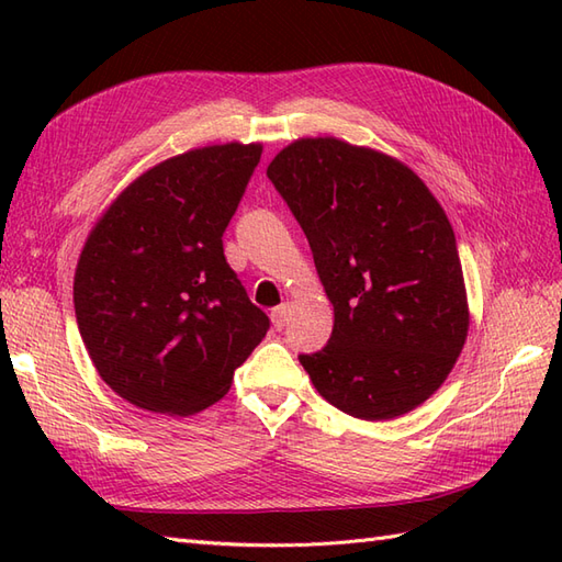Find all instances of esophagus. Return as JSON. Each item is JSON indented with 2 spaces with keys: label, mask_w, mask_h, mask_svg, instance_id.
Instances as JSON below:
<instances>
[{
  "label": "esophagus",
  "mask_w": 562,
  "mask_h": 562,
  "mask_svg": "<svg viewBox=\"0 0 562 562\" xmlns=\"http://www.w3.org/2000/svg\"><path fill=\"white\" fill-rule=\"evenodd\" d=\"M288 316H290V304H280L278 308H272V314H270L272 326L282 330L284 326H288Z\"/></svg>",
  "instance_id": "34e87169"
}]
</instances>
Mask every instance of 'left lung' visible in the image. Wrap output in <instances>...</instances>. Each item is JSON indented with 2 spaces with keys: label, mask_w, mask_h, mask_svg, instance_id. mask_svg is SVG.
I'll use <instances>...</instances> for the list:
<instances>
[{
  "label": "left lung",
  "mask_w": 562,
  "mask_h": 562,
  "mask_svg": "<svg viewBox=\"0 0 562 562\" xmlns=\"http://www.w3.org/2000/svg\"><path fill=\"white\" fill-rule=\"evenodd\" d=\"M333 304L324 350L300 355L316 391L360 420H391L445 384L469 333L457 236L408 166L306 137L268 166Z\"/></svg>",
  "instance_id": "8db88e82"
}]
</instances>
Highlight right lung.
Listing matches in <instances>:
<instances>
[{
	"label": "right lung",
	"instance_id": "right-lung-1",
	"mask_svg": "<svg viewBox=\"0 0 562 562\" xmlns=\"http://www.w3.org/2000/svg\"><path fill=\"white\" fill-rule=\"evenodd\" d=\"M260 145H212L130 183L93 226L75 272V314L93 367L151 413L220 401L270 318L248 300L222 236Z\"/></svg>",
	"mask_w": 562,
	"mask_h": 562
}]
</instances>
